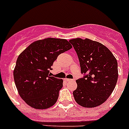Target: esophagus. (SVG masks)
Instances as JSON below:
<instances>
[{
    "instance_id": "1",
    "label": "esophagus",
    "mask_w": 129,
    "mask_h": 129,
    "mask_svg": "<svg viewBox=\"0 0 129 129\" xmlns=\"http://www.w3.org/2000/svg\"><path fill=\"white\" fill-rule=\"evenodd\" d=\"M65 80L66 81H74V79H68V78H66Z\"/></svg>"
}]
</instances>
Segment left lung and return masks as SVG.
<instances>
[{
    "label": "left lung",
    "instance_id": "1",
    "mask_svg": "<svg viewBox=\"0 0 129 129\" xmlns=\"http://www.w3.org/2000/svg\"><path fill=\"white\" fill-rule=\"evenodd\" d=\"M77 53L84 76L76 80L74 99L81 106L91 108L108 99L117 84L118 65L113 54L101 43L75 38L69 41Z\"/></svg>",
    "mask_w": 129,
    "mask_h": 129
}]
</instances>
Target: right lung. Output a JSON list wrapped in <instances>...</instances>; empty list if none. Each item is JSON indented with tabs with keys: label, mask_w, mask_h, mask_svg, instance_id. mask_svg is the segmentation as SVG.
Segmentation results:
<instances>
[{
	"label": "right lung",
	"mask_w": 129,
	"mask_h": 129,
	"mask_svg": "<svg viewBox=\"0 0 129 129\" xmlns=\"http://www.w3.org/2000/svg\"><path fill=\"white\" fill-rule=\"evenodd\" d=\"M72 46L66 39L48 38L36 41L18 57L14 79L21 98L36 109L55 104L63 87V79L50 75L54 61Z\"/></svg>",
	"instance_id": "1"
}]
</instances>
